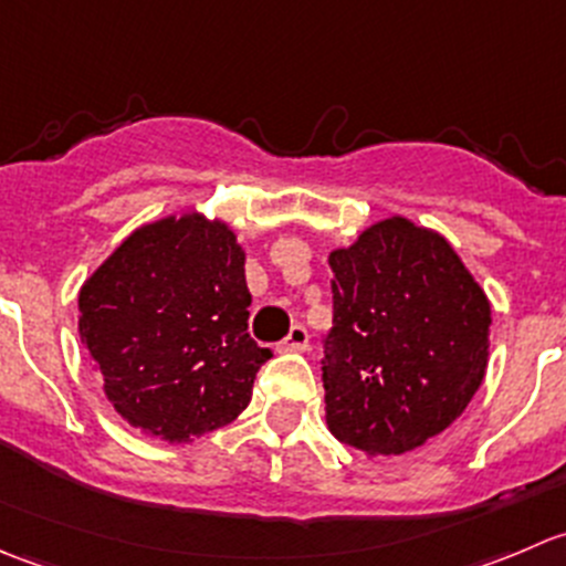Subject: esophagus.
<instances>
[{
	"label": "esophagus",
	"mask_w": 566,
	"mask_h": 566,
	"mask_svg": "<svg viewBox=\"0 0 566 566\" xmlns=\"http://www.w3.org/2000/svg\"><path fill=\"white\" fill-rule=\"evenodd\" d=\"M310 347V334H306L304 325H293L290 334L279 342V350L284 353H304Z\"/></svg>",
	"instance_id": "34e87169"
}]
</instances>
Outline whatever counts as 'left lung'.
I'll list each match as a JSON object with an SVG mask.
<instances>
[{
  "mask_svg": "<svg viewBox=\"0 0 566 566\" xmlns=\"http://www.w3.org/2000/svg\"><path fill=\"white\" fill-rule=\"evenodd\" d=\"M325 421L369 458L447 430L488 369L490 301L443 235L402 216L328 256Z\"/></svg>",
  "mask_w": 566,
  "mask_h": 566,
  "instance_id": "1",
  "label": "left lung"
}]
</instances>
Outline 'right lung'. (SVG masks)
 <instances>
[{"label": "right lung", "instance_id": "obj_1", "mask_svg": "<svg viewBox=\"0 0 566 566\" xmlns=\"http://www.w3.org/2000/svg\"><path fill=\"white\" fill-rule=\"evenodd\" d=\"M247 251L202 213L142 224L78 293V336L106 399L169 443L230 424L273 356L249 336Z\"/></svg>", "mask_w": 566, "mask_h": 566}]
</instances>
